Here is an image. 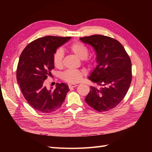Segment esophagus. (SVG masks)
I'll return each mask as SVG.
<instances>
[{
  "label": "esophagus",
  "instance_id": "obj_1",
  "mask_svg": "<svg viewBox=\"0 0 152 152\" xmlns=\"http://www.w3.org/2000/svg\"><path fill=\"white\" fill-rule=\"evenodd\" d=\"M68 86H69V88L71 89V88H73V87H77V84H70L68 85Z\"/></svg>",
  "mask_w": 152,
  "mask_h": 152
}]
</instances>
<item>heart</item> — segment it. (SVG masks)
I'll list each match as a JSON object with an SVG mask.
<instances>
[{"label":"heart","mask_w":152,"mask_h":152,"mask_svg":"<svg viewBox=\"0 0 152 152\" xmlns=\"http://www.w3.org/2000/svg\"><path fill=\"white\" fill-rule=\"evenodd\" d=\"M70 50L75 54L80 59H87L89 54V49L86 45L80 42H75L72 44L70 46ZM63 52L61 49H58L53 55V63L54 66L57 68H61L63 65ZM88 63H91L87 60ZM84 72L80 70L75 69H69L63 72L62 74V79L70 83H76L82 80L84 75Z\"/></svg>","instance_id":"1"}]
</instances>
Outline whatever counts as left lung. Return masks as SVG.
<instances>
[{
  "label": "left lung",
  "mask_w": 152,
  "mask_h": 152,
  "mask_svg": "<svg viewBox=\"0 0 152 152\" xmlns=\"http://www.w3.org/2000/svg\"><path fill=\"white\" fill-rule=\"evenodd\" d=\"M91 45L96 54V65L88 79L102 87L91 86L85 98L91 107L98 112L115 108L125 97L132 79L131 61L118 40L102 35L80 38Z\"/></svg>",
  "instance_id": "obj_1"
}]
</instances>
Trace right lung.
Listing matches in <instances>:
<instances>
[{
    "mask_svg": "<svg viewBox=\"0 0 152 152\" xmlns=\"http://www.w3.org/2000/svg\"><path fill=\"white\" fill-rule=\"evenodd\" d=\"M70 37L45 36L30 43L21 53L18 62L16 78L24 98L31 107L44 113L56 111L65 99L69 87L65 83L48 90L44 80L54 68L53 55L58 48Z\"/></svg>",
    "mask_w": 152,
    "mask_h": 152,
    "instance_id": "right-lung-1",
    "label": "right lung"
}]
</instances>
